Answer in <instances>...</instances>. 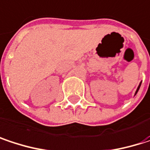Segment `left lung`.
<instances>
[{"label": "left lung", "instance_id": "8db88e82", "mask_svg": "<svg viewBox=\"0 0 150 150\" xmlns=\"http://www.w3.org/2000/svg\"><path fill=\"white\" fill-rule=\"evenodd\" d=\"M141 84H142V82L139 84V86H138V88H137V89H136V91H135V95H136V93L138 92V90H139V88H140V87H141Z\"/></svg>", "mask_w": 150, "mask_h": 150}]
</instances>
